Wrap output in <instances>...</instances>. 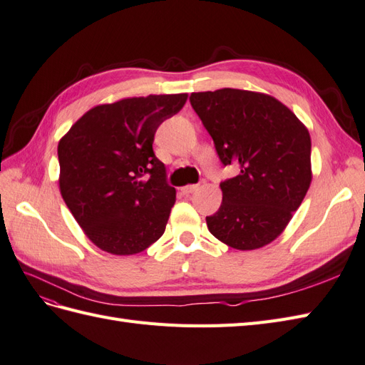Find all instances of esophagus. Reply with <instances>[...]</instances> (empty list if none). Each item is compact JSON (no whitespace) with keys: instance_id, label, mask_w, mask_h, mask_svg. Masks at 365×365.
<instances>
[{"instance_id":"34e87169","label":"esophagus","mask_w":365,"mask_h":365,"mask_svg":"<svg viewBox=\"0 0 365 365\" xmlns=\"http://www.w3.org/2000/svg\"><path fill=\"white\" fill-rule=\"evenodd\" d=\"M197 188H199V185H186V186H183V188H182V192L188 195V194L194 192Z\"/></svg>"}]
</instances>
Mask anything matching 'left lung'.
<instances>
[{"instance_id": "left-lung-1", "label": "left lung", "mask_w": 365, "mask_h": 365, "mask_svg": "<svg viewBox=\"0 0 365 365\" xmlns=\"http://www.w3.org/2000/svg\"><path fill=\"white\" fill-rule=\"evenodd\" d=\"M191 106L223 166L239 174L220 182V208L207 217L211 235L236 250L273 242L302 203L312 182L308 129L274 97L219 89L194 92Z\"/></svg>"}]
</instances>
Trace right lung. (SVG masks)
<instances>
[{
  "instance_id": "1",
  "label": "right lung",
  "mask_w": 365,
  "mask_h": 365,
  "mask_svg": "<svg viewBox=\"0 0 365 365\" xmlns=\"http://www.w3.org/2000/svg\"><path fill=\"white\" fill-rule=\"evenodd\" d=\"M188 96L125 98L88 110L58 143L60 191L100 250L137 255L165 232L175 202L154 154L157 128Z\"/></svg>"
}]
</instances>
